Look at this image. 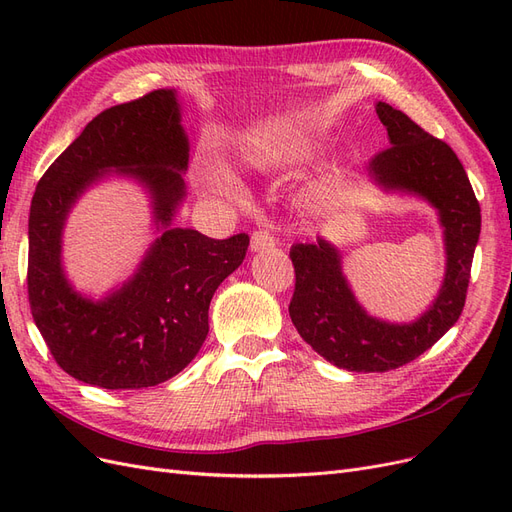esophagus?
<instances>
[{"label":"esophagus","mask_w":512,"mask_h":512,"mask_svg":"<svg viewBox=\"0 0 512 512\" xmlns=\"http://www.w3.org/2000/svg\"><path fill=\"white\" fill-rule=\"evenodd\" d=\"M269 247H275V237L269 230H254L252 232V252L260 250H269Z\"/></svg>","instance_id":"esophagus-1"}]
</instances>
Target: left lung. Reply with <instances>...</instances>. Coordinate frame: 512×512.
Returning <instances> with one entry per match:
<instances>
[{
    "mask_svg": "<svg viewBox=\"0 0 512 512\" xmlns=\"http://www.w3.org/2000/svg\"><path fill=\"white\" fill-rule=\"evenodd\" d=\"M376 113L391 147L369 162V175L384 190L423 196L444 226L446 275L438 299L410 324L365 314L342 273L331 243H294V294L290 318L299 335L329 363L348 371H389L414 361L459 320L480 235V205L457 153L425 132L406 113L378 102Z\"/></svg>",
    "mask_w": 512,
    "mask_h": 512,
    "instance_id": "left-lung-1",
    "label": "left lung"
}]
</instances>
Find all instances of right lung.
Here are the masks:
<instances>
[{
  "mask_svg": "<svg viewBox=\"0 0 512 512\" xmlns=\"http://www.w3.org/2000/svg\"><path fill=\"white\" fill-rule=\"evenodd\" d=\"M188 158L175 91L156 89L91 119L38 181L29 209V307L55 363L72 378L111 391L147 389L177 376L207 339L213 292L241 265L250 237L170 228ZM108 169L148 185L165 232L130 283L89 302L60 269V228L75 198Z\"/></svg>",
  "mask_w": 512,
  "mask_h": 512,
  "instance_id": "1",
  "label": "right lung"
}]
</instances>
